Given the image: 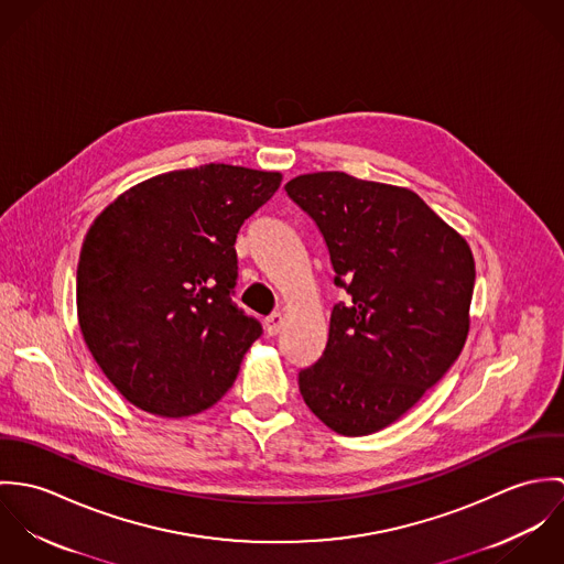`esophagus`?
I'll list each match as a JSON object with an SVG mask.
<instances>
[{
	"label": "esophagus",
	"instance_id": "esophagus-1",
	"mask_svg": "<svg viewBox=\"0 0 564 564\" xmlns=\"http://www.w3.org/2000/svg\"><path fill=\"white\" fill-rule=\"evenodd\" d=\"M284 327V317H282V313H273V315H269L267 319H264V332L269 334V336H275V334H280V329Z\"/></svg>",
	"mask_w": 564,
	"mask_h": 564
}]
</instances>
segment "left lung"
Returning a JSON list of instances; mask_svg holds the SVG:
<instances>
[{
  "label": "left lung",
  "instance_id": "1",
  "mask_svg": "<svg viewBox=\"0 0 564 564\" xmlns=\"http://www.w3.org/2000/svg\"><path fill=\"white\" fill-rule=\"evenodd\" d=\"M284 191L317 224L334 284L349 295V304L329 311L325 349L300 371V393L336 434L380 432L465 347L471 247L405 186L317 171L293 177Z\"/></svg>",
  "mask_w": 564,
  "mask_h": 564
}]
</instances>
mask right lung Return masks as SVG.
<instances>
[{
  "instance_id": "right-lung-1",
  "label": "right lung",
  "mask_w": 564,
  "mask_h": 564,
  "mask_svg": "<svg viewBox=\"0 0 564 564\" xmlns=\"http://www.w3.org/2000/svg\"><path fill=\"white\" fill-rule=\"evenodd\" d=\"M280 182V171L210 162L143 180L95 217L78 262V323L128 402L180 419L235 384L262 332L230 302L235 242Z\"/></svg>"
}]
</instances>
